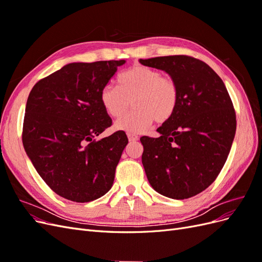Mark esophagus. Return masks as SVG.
Returning <instances> with one entry per match:
<instances>
[{"instance_id": "1", "label": "esophagus", "mask_w": 262, "mask_h": 262, "mask_svg": "<svg viewBox=\"0 0 262 262\" xmlns=\"http://www.w3.org/2000/svg\"><path fill=\"white\" fill-rule=\"evenodd\" d=\"M128 139H129V141H138V140H139V137L137 136V134L128 133Z\"/></svg>"}]
</instances>
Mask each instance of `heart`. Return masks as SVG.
Here are the masks:
<instances>
[{
  "instance_id": "1",
  "label": "heart",
  "mask_w": 262,
  "mask_h": 262,
  "mask_svg": "<svg viewBox=\"0 0 262 262\" xmlns=\"http://www.w3.org/2000/svg\"><path fill=\"white\" fill-rule=\"evenodd\" d=\"M118 86L106 85L100 91V102L113 118L122 116L130 106L134 109L116 122L117 130L142 133L154 122L165 123L173 117L179 105V87L169 75L144 66H134L117 77Z\"/></svg>"
}]
</instances>
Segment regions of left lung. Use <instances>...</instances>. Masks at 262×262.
<instances>
[{
	"label": "left lung",
	"instance_id": "left-lung-1",
	"mask_svg": "<svg viewBox=\"0 0 262 262\" xmlns=\"http://www.w3.org/2000/svg\"><path fill=\"white\" fill-rule=\"evenodd\" d=\"M140 62L167 72L179 87L175 115L158 138L142 137V164L158 193L176 200L196 195L216 179L236 132V113L221 77L203 61L167 55Z\"/></svg>",
	"mask_w": 262,
	"mask_h": 262
}]
</instances>
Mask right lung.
<instances>
[{
	"mask_svg": "<svg viewBox=\"0 0 262 262\" xmlns=\"http://www.w3.org/2000/svg\"><path fill=\"white\" fill-rule=\"evenodd\" d=\"M125 61L70 63L38 81L30 91L21 140L47 185L73 202L108 192L128 138L117 131L96 140L113 124L100 91Z\"/></svg>",
	"mask_w": 262,
	"mask_h": 262,
	"instance_id": "1",
	"label": "right lung"
}]
</instances>
